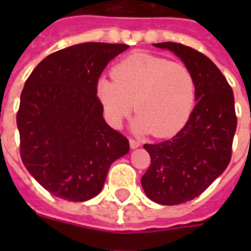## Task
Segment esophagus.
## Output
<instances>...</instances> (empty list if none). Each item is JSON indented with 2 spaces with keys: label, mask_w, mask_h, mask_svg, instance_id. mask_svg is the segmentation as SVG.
Returning <instances> with one entry per match:
<instances>
[{
  "label": "esophagus",
  "mask_w": 251,
  "mask_h": 251,
  "mask_svg": "<svg viewBox=\"0 0 251 251\" xmlns=\"http://www.w3.org/2000/svg\"><path fill=\"white\" fill-rule=\"evenodd\" d=\"M130 147L131 149H137V147H139L141 146V142L137 141V139H134V138H130Z\"/></svg>",
  "instance_id": "1"
}]
</instances>
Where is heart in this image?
<instances>
[{"mask_svg": "<svg viewBox=\"0 0 251 251\" xmlns=\"http://www.w3.org/2000/svg\"><path fill=\"white\" fill-rule=\"evenodd\" d=\"M100 78L98 98L110 125H121L133 109L138 131L167 138L181 130L195 101L194 75L186 66L149 53H133Z\"/></svg>", "mask_w": 251, "mask_h": 251, "instance_id": "1", "label": "heart"}]
</instances>
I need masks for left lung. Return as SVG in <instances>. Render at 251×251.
I'll use <instances>...</instances> for the list:
<instances>
[{"mask_svg": "<svg viewBox=\"0 0 251 251\" xmlns=\"http://www.w3.org/2000/svg\"><path fill=\"white\" fill-rule=\"evenodd\" d=\"M153 45L177 54L195 79L197 105L186 125L172 139L143 146L151 157L142 177L145 193L153 202L175 206L197 198L226 171L237 116L232 87L208 57L177 43Z\"/></svg>", "mask_w": 251, "mask_h": 251, "instance_id": "1", "label": "left lung"}]
</instances>
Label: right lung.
Returning <instances> with one entry per match:
<instances>
[{
	"label": "right lung",
	"instance_id": "right-lung-1",
	"mask_svg": "<svg viewBox=\"0 0 251 251\" xmlns=\"http://www.w3.org/2000/svg\"><path fill=\"white\" fill-rule=\"evenodd\" d=\"M126 44L83 43L49 54L21 95V157L33 178L58 198L84 202L101 191L110 164L129 152L125 135L102 117L98 82Z\"/></svg>",
	"mask_w": 251,
	"mask_h": 251
}]
</instances>
